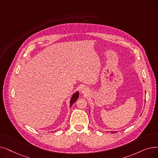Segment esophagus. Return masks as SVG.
Segmentation results:
<instances>
[{
  "instance_id": "obj_1",
  "label": "esophagus",
  "mask_w": 158,
  "mask_h": 158,
  "mask_svg": "<svg viewBox=\"0 0 158 158\" xmlns=\"http://www.w3.org/2000/svg\"><path fill=\"white\" fill-rule=\"evenodd\" d=\"M81 92H82V93L84 94H87L89 92V90L86 88H83V90H82Z\"/></svg>"
}]
</instances>
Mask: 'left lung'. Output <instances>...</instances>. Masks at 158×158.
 Wrapping results in <instances>:
<instances>
[{
    "label": "left lung",
    "mask_w": 158,
    "mask_h": 158,
    "mask_svg": "<svg viewBox=\"0 0 158 158\" xmlns=\"http://www.w3.org/2000/svg\"><path fill=\"white\" fill-rule=\"evenodd\" d=\"M115 132H111V133H112V134H113V133H115Z\"/></svg>",
    "instance_id": "1"
}]
</instances>
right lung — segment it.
Returning a JSON list of instances; mask_svg holds the SVG:
<instances>
[{
    "mask_svg": "<svg viewBox=\"0 0 158 158\" xmlns=\"http://www.w3.org/2000/svg\"><path fill=\"white\" fill-rule=\"evenodd\" d=\"M79 92H77L74 93L73 95H72V97L70 99V106L71 107L72 105L74 103V102L76 101L77 100V99L79 98Z\"/></svg>",
    "mask_w": 158,
    "mask_h": 158,
    "instance_id": "right-lung-1",
    "label": "right lung"
}]
</instances>
